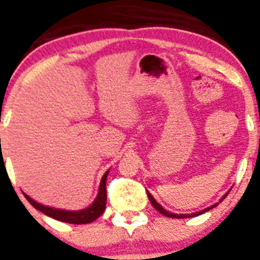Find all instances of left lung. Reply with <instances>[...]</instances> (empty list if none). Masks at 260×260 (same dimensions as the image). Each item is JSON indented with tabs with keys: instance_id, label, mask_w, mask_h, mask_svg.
<instances>
[{
	"instance_id": "8db88e82",
	"label": "left lung",
	"mask_w": 260,
	"mask_h": 260,
	"mask_svg": "<svg viewBox=\"0 0 260 260\" xmlns=\"http://www.w3.org/2000/svg\"><path fill=\"white\" fill-rule=\"evenodd\" d=\"M147 195H148V199H150V202H151V204H152V206H153V208H156V210H157L158 212L162 213V215L167 216V217H174V219H185V217H194V216L202 215V213L207 212L208 210H211V208H213V207H216V206H217V203H216V204H213V206H211V207L206 208V210L199 211V212H195V213H189V215H176V213H172V212H168V211H165L164 208H162L161 206H160V204H158L157 202L155 201V199H153V197L148 191H147ZM226 195H228V192H226V194H225L224 197H222V199H225V197H226ZM222 199H221V201H222ZM221 201H220V202H221Z\"/></svg>"
}]
</instances>
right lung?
<instances>
[{"mask_svg":"<svg viewBox=\"0 0 260 260\" xmlns=\"http://www.w3.org/2000/svg\"><path fill=\"white\" fill-rule=\"evenodd\" d=\"M109 172H105V174L103 176L102 182H100V187H99V194L96 197L95 202H93L88 208L82 211H63V210H56V208H50L47 206H43V204L38 203L34 199H31L28 195L24 194L27 201L36 208V210L41 211L45 215L50 216L53 219L59 220V221L69 222V224H88V222H92L98 219L99 216H102L103 212L105 211V206H107V187H105V183H107V177Z\"/></svg>","mask_w":260,"mask_h":260,"instance_id":"add662e5","label":"right lung"}]
</instances>
